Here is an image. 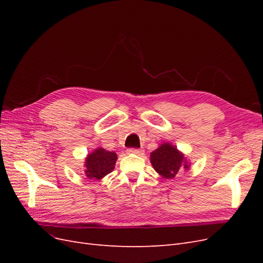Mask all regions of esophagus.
Segmentation results:
<instances>
[{
  "instance_id": "1",
  "label": "esophagus",
  "mask_w": 263,
  "mask_h": 263,
  "mask_svg": "<svg viewBox=\"0 0 263 263\" xmlns=\"http://www.w3.org/2000/svg\"><path fill=\"white\" fill-rule=\"evenodd\" d=\"M127 153L128 154H132V155H144V150L142 149H137V148H129L127 149Z\"/></svg>"
}]
</instances>
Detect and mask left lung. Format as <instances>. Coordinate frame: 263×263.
<instances>
[{
    "mask_svg": "<svg viewBox=\"0 0 263 263\" xmlns=\"http://www.w3.org/2000/svg\"><path fill=\"white\" fill-rule=\"evenodd\" d=\"M150 162L163 179H173L182 170H189L191 162L176 145L163 141L150 154Z\"/></svg>",
    "mask_w": 263,
    "mask_h": 263,
    "instance_id": "1",
    "label": "left lung"
}]
</instances>
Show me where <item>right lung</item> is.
Masks as SVG:
<instances>
[{
	"label": "right lung",
	"mask_w": 263,
	"mask_h": 263,
	"mask_svg": "<svg viewBox=\"0 0 263 263\" xmlns=\"http://www.w3.org/2000/svg\"><path fill=\"white\" fill-rule=\"evenodd\" d=\"M117 155L114 151H108L99 147L85 157L84 173L91 180H102L115 168Z\"/></svg>",
	"instance_id": "right-lung-1"
}]
</instances>
